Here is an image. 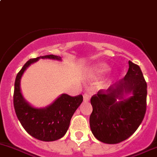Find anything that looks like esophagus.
Wrapping results in <instances>:
<instances>
[{
    "label": "esophagus",
    "mask_w": 157,
    "mask_h": 157,
    "mask_svg": "<svg viewBox=\"0 0 157 157\" xmlns=\"http://www.w3.org/2000/svg\"><path fill=\"white\" fill-rule=\"evenodd\" d=\"M83 98H84V101H89L90 99V95L87 93H85L83 95Z\"/></svg>",
    "instance_id": "esophagus-1"
}]
</instances>
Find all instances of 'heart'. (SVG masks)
I'll return each instance as SVG.
<instances>
[{
  "label": "heart",
  "mask_w": 157,
  "mask_h": 157,
  "mask_svg": "<svg viewBox=\"0 0 157 157\" xmlns=\"http://www.w3.org/2000/svg\"><path fill=\"white\" fill-rule=\"evenodd\" d=\"M110 71V67L106 63H99L98 65L94 66L92 69V72L95 76H99V75H104Z\"/></svg>",
  "instance_id": "1"
}]
</instances>
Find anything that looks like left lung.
Instances as JSON below:
<instances>
[{"mask_svg":"<svg viewBox=\"0 0 157 157\" xmlns=\"http://www.w3.org/2000/svg\"><path fill=\"white\" fill-rule=\"evenodd\" d=\"M125 76L100 90L90 98L93 111L90 127L94 136L105 144H118L135 133L147 109V82L140 68L128 61ZM131 94L130 97L125 96Z\"/></svg>","mask_w":157,"mask_h":157,"instance_id":"8db88e82","label":"left lung"}]
</instances>
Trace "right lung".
Here are the masks:
<instances>
[{"label": "right lung", "instance_id": "obj_1", "mask_svg": "<svg viewBox=\"0 0 157 157\" xmlns=\"http://www.w3.org/2000/svg\"><path fill=\"white\" fill-rule=\"evenodd\" d=\"M41 58L61 60L60 56L51 54L27 61L16 77L13 106L21 125L31 136L43 141H54L67 133L71 118L83 101V97L81 94L71 97L63 94L54 103L44 108L34 107L27 102L21 93V78L25 69Z\"/></svg>", "mask_w": 157, "mask_h": 157}]
</instances>
